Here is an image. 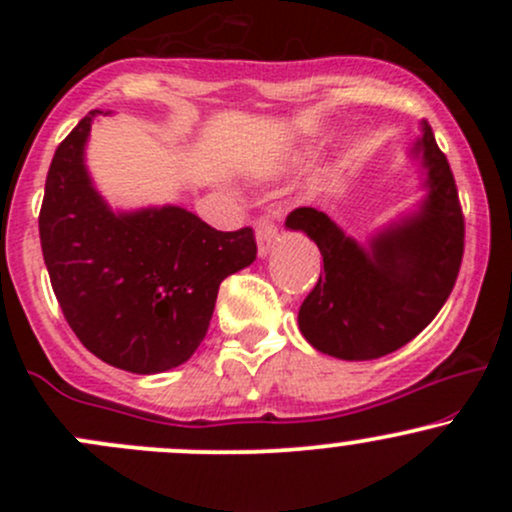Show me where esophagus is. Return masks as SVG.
Returning a JSON list of instances; mask_svg holds the SVG:
<instances>
[{"mask_svg":"<svg viewBox=\"0 0 512 512\" xmlns=\"http://www.w3.org/2000/svg\"><path fill=\"white\" fill-rule=\"evenodd\" d=\"M277 242V225L270 215H262L260 223H257V250L260 255H267V252L275 247Z\"/></svg>","mask_w":512,"mask_h":512,"instance_id":"obj_1","label":"esophagus"}]
</instances>
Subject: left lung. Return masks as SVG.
<instances>
[{"label": "left lung", "instance_id": "8db88e82", "mask_svg": "<svg viewBox=\"0 0 512 512\" xmlns=\"http://www.w3.org/2000/svg\"><path fill=\"white\" fill-rule=\"evenodd\" d=\"M428 198L409 223L384 232L361 250L314 208L287 215L289 230L317 242L324 272L299 307V332L322 354L347 361L379 359L431 324L456 285L466 247V220L456 178L423 123Z\"/></svg>", "mask_w": 512, "mask_h": 512}]
</instances>
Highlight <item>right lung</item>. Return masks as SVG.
<instances>
[{"label":"right lung","instance_id":"obj_1","mask_svg":"<svg viewBox=\"0 0 512 512\" xmlns=\"http://www.w3.org/2000/svg\"><path fill=\"white\" fill-rule=\"evenodd\" d=\"M91 118L59 143L46 173L39 237L66 322L116 369L158 374L193 356L220 282L252 265V227L220 232L183 208L116 215L84 168Z\"/></svg>","mask_w":512,"mask_h":512}]
</instances>
